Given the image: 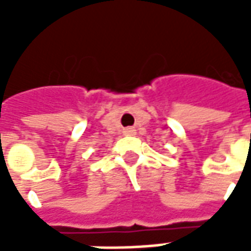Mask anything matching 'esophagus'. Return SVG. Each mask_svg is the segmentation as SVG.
<instances>
[{"instance_id": "34e87169", "label": "esophagus", "mask_w": 251, "mask_h": 251, "mask_svg": "<svg viewBox=\"0 0 251 251\" xmlns=\"http://www.w3.org/2000/svg\"><path fill=\"white\" fill-rule=\"evenodd\" d=\"M124 133L127 134V136H133V134H136V129L134 127H126Z\"/></svg>"}]
</instances>
